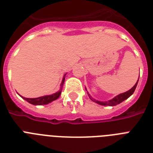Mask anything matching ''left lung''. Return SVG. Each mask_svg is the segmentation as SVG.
<instances>
[{
  "label": "left lung",
  "instance_id": "8db88e82",
  "mask_svg": "<svg viewBox=\"0 0 153 153\" xmlns=\"http://www.w3.org/2000/svg\"><path fill=\"white\" fill-rule=\"evenodd\" d=\"M137 82H138V80L137 82V83L133 86V88L130 89L129 91H126V92H125V93L121 94L116 96L115 98H114L113 99H111V100L108 101V102H100V101H96L94 100L93 98H91V96H90V98H91V100L93 101V102H95L96 103H98V104L99 105H110V106H114V105H116L117 104H120L121 102H122L123 101H125L126 99L129 98V97L133 94V92L135 91V89L136 87H137Z\"/></svg>",
  "mask_w": 153,
  "mask_h": 153
}]
</instances>
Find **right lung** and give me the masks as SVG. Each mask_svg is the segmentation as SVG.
I'll return each instance as SVG.
<instances>
[{
	"label": "right lung",
	"mask_w": 153,
	"mask_h": 153,
	"mask_svg": "<svg viewBox=\"0 0 153 153\" xmlns=\"http://www.w3.org/2000/svg\"><path fill=\"white\" fill-rule=\"evenodd\" d=\"M64 80L65 78H63V79H62V83H61V86H62V84H63V82H64ZM61 91H62V89H60L59 91H58V92H56V93L54 94H51V95L43 96V97H39V98H24V99L32 105H46L50 103V102H52V101L56 100V99L60 96Z\"/></svg>",
	"instance_id": "right-lung-1"
}]
</instances>
